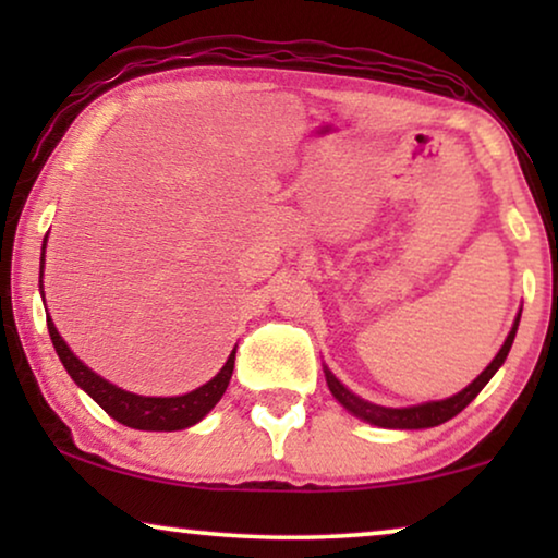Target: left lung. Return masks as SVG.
Returning <instances> with one entry per match:
<instances>
[{
    "label": "left lung",
    "mask_w": 558,
    "mask_h": 558,
    "mask_svg": "<svg viewBox=\"0 0 558 558\" xmlns=\"http://www.w3.org/2000/svg\"><path fill=\"white\" fill-rule=\"evenodd\" d=\"M518 323H521V310H518L515 323H513V327H510L508 338H506V342H502V348L498 350V355L487 363V368L480 373V376L472 380L470 386H464L460 393L449 396V399L426 401V403H416V407H401V409L380 407V403H371V401L361 399V396H355L345 384H342V380L335 378V373L325 365L323 371H325L327 388H330V393L338 399L342 409H348L350 414L357 416L365 424L384 426V429H429V426H439V424L449 422L452 416L460 414V411L468 407V403L475 399L480 391H483V388L487 386V380L498 373L500 365L506 363L510 345H513V340H515Z\"/></svg>",
    "instance_id": "left-lung-1"
}]
</instances>
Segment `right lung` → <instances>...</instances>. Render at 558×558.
Masks as SVG:
<instances>
[{"label": "right lung", "instance_id": "1", "mask_svg": "<svg viewBox=\"0 0 558 558\" xmlns=\"http://www.w3.org/2000/svg\"><path fill=\"white\" fill-rule=\"evenodd\" d=\"M45 246H48V235L43 241V254H40V292H43V269H45ZM45 302V294H43ZM48 332L52 340V348L68 371V376L75 380V386L83 388L98 407H101L111 418H117L119 424L132 426V429L142 432H178L187 429L197 422H203L205 414L216 407L220 396L226 393L228 384L233 376V363H235V348L228 355L216 376L208 384H203L195 391L182 393V396H140L124 388L113 386L111 380L98 376L96 371H90L78 355L68 348V342L60 338L56 323L48 315Z\"/></svg>", "mask_w": 558, "mask_h": 558}]
</instances>
